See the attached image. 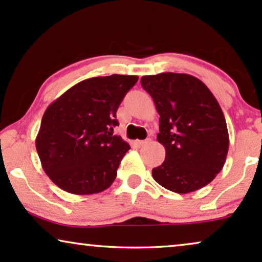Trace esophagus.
<instances>
[{
    "mask_svg": "<svg viewBox=\"0 0 262 262\" xmlns=\"http://www.w3.org/2000/svg\"><path fill=\"white\" fill-rule=\"evenodd\" d=\"M150 142H151V139H146V140H140V141H138V145H139V146H145V145L150 144Z\"/></svg>",
    "mask_w": 262,
    "mask_h": 262,
    "instance_id": "34e87169",
    "label": "esophagus"
}]
</instances>
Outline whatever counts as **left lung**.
Segmentation results:
<instances>
[{"label":"left lung","instance_id":"8db88e82","mask_svg":"<svg viewBox=\"0 0 262 262\" xmlns=\"http://www.w3.org/2000/svg\"><path fill=\"white\" fill-rule=\"evenodd\" d=\"M140 82L160 115L157 140L165 148L164 162L152 169L155 181L177 193L207 186L223 169L230 145L213 93L187 74L142 76Z\"/></svg>","mask_w":262,"mask_h":262}]
</instances>
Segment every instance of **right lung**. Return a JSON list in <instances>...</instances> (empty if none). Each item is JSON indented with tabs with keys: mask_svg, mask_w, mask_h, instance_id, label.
<instances>
[{
	"mask_svg": "<svg viewBox=\"0 0 262 262\" xmlns=\"http://www.w3.org/2000/svg\"><path fill=\"white\" fill-rule=\"evenodd\" d=\"M138 76L84 79L45 111L36 150L49 179L69 193L93 194L110 187L130 146L120 135L116 112Z\"/></svg>",
	"mask_w": 262,
	"mask_h": 262,
	"instance_id": "obj_1",
	"label": "right lung"
}]
</instances>
